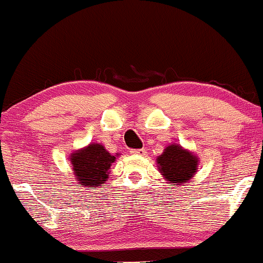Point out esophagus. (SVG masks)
<instances>
[{
  "label": "esophagus",
  "instance_id": "1",
  "mask_svg": "<svg viewBox=\"0 0 263 263\" xmlns=\"http://www.w3.org/2000/svg\"><path fill=\"white\" fill-rule=\"evenodd\" d=\"M130 153L133 156H145L147 151H145L144 148H142V149H132Z\"/></svg>",
  "mask_w": 263,
  "mask_h": 263
}]
</instances>
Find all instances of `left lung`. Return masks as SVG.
<instances>
[{
  "label": "left lung",
  "mask_w": 263,
  "mask_h": 263,
  "mask_svg": "<svg viewBox=\"0 0 263 263\" xmlns=\"http://www.w3.org/2000/svg\"><path fill=\"white\" fill-rule=\"evenodd\" d=\"M156 161L158 171L167 182L172 183V186H185L190 182L199 167V157L177 143L166 147Z\"/></svg>",
  "instance_id": "1"
}]
</instances>
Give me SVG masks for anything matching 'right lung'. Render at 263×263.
<instances>
[{
	"label": "right lung",
	"mask_w": 263,
	"mask_h": 263,
	"mask_svg": "<svg viewBox=\"0 0 263 263\" xmlns=\"http://www.w3.org/2000/svg\"><path fill=\"white\" fill-rule=\"evenodd\" d=\"M119 156V153L115 156L109 153L101 143H90L81 149L73 151L69 161L78 185L86 189L101 187L106 183L110 167Z\"/></svg>",
	"instance_id": "right-lung-1"
}]
</instances>
